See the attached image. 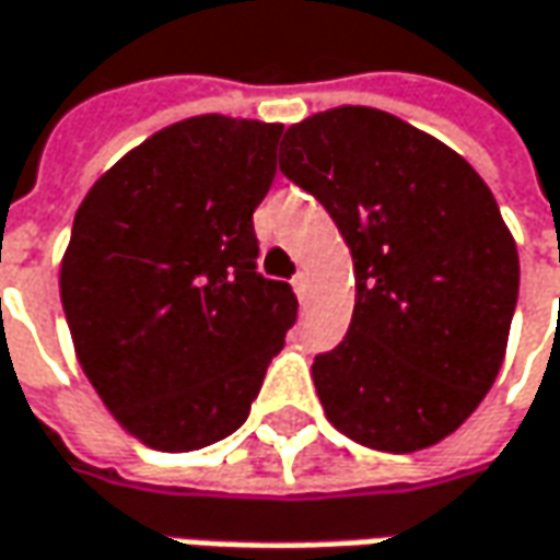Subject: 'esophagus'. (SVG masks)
<instances>
[{
  "mask_svg": "<svg viewBox=\"0 0 560 560\" xmlns=\"http://www.w3.org/2000/svg\"><path fill=\"white\" fill-rule=\"evenodd\" d=\"M292 289H295V295L305 302L307 299V289H311V280H307V273L305 271H299L295 277H292Z\"/></svg>",
  "mask_w": 560,
  "mask_h": 560,
  "instance_id": "esophagus-1",
  "label": "esophagus"
}]
</instances>
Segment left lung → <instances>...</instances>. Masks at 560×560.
I'll list each match as a JSON object with an SVG mask.
<instances>
[{
  "label": "left lung",
  "mask_w": 560,
  "mask_h": 560,
  "mask_svg": "<svg viewBox=\"0 0 560 560\" xmlns=\"http://www.w3.org/2000/svg\"><path fill=\"white\" fill-rule=\"evenodd\" d=\"M280 172L324 202L354 258L348 336L314 358L326 419L412 453L444 441L497 378L517 305V246L456 150L376 107L289 126Z\"/></svg>",
  "instance_id": "8db88e82"
}]
</instances>
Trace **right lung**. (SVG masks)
I'll list each match as a JSON object with an SVG mask.
<instances>
[{
  "mask_svg": "<svg viewBox=\"0 0 560 560\" xmlns=\"http://www.w3.org/2000/svg\"><path fill=\"white\" fill-rule=\"evenodd\" d=\"M280 122L202 114L129 150L85 194L61 261L79 366L141 444L190 453L236 431L295 324L265 280L253 212Z\"/></svg>",
  "mask_w": 560,
  "mask_h": 560,
  "instance_id": "obj_1",
  "label": "right lung"
}]
</instances>
